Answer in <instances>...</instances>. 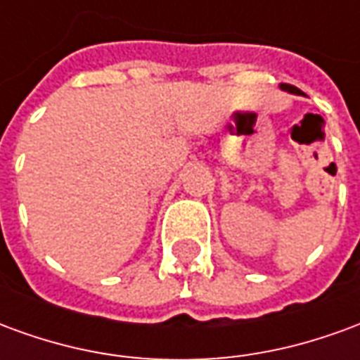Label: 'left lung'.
I'll list each match as a JSON object with an SVG mask.
<instances>
[{
	"instance_id": "left-lung-1",
	"label": "left lung",
	"mask_w": 360,
	"mask_h": 360,
	"mask_svg": "<svg viewBox=\"0 0 360 360\" xmlns=\"http://www.w3.org/2000/svg\"><path fill=\"white\" fill-rule=\"evenodd\" d=\"M281 89H283V90H289V92H293V94H302L301 90L295 89V86H291V84H281Z\"/></svg>"
}]
</instances>
